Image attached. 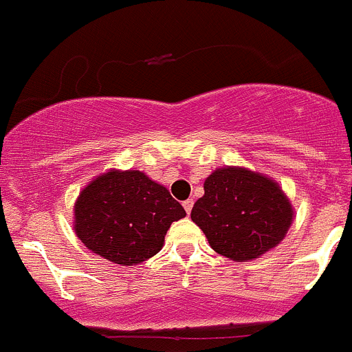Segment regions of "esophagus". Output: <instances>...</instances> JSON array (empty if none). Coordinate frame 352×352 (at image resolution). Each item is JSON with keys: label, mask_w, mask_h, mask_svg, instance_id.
Instances as JSON below:
<instances>
[{"label": "esophagus", "mask_w": 352, "mask_h": 352, "mask_svg": "<svg viewBox=\"0 0 352 352\" xmlns=\"http://www.w3.org/2000/svg\"><path fill=\"white\" fill-rule=\"evenodd\" d=\"M183 207H184V210H186V214H190L191 208H193V200H191V198H188V200H184V201H183Z\"/></svg>", "instance_id": "34e87169"}]
</instances>
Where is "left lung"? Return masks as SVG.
Returning <instances> with one entry per match:
<instances>
[{"label":"left lung","mask_w":352,"mask_h":352,"mask_svg":"<svg viewBox=\"0 0 352 352\" xmlns=\"http://www.w3.org/2000/svg\"><path fill=\"white\" fill-rule=\"evenodd\" d=\"M204 190L191 221L212 250L231 260L258 258L283 241L293 221L279 184L248 169H217L205 179Z\"/></svg>","instance_id":"left-lung-1"}]
</instances>
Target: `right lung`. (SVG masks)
Masks as SVG:
<instances>
[{
	"mask_svg": "<svg viewBox=\"0 0 352 352\" xmlns=\"http://www.w3.org/2000/svg\"><path fill=\"white\" fill-rule=\"evenodd\" d=\"M186 212L168 190L140 171H111L80 193L75 232L97 255L133 265L161 252L164 236Z\"/></svg>",
	"mask_w": 352,
	"mask_h": 352,
	"instance_id": "1",
	"label": "right lung"
}]
</instances>
